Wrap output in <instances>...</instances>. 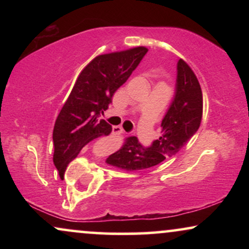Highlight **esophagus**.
Returning <instances> with one entry per match:
<instances>
[{
	"label": "esophagus",
	"instance_id": "esophagus-1",
	"mask_svg": "<svg viewBox=\"0 0 249 249\" xmlns=\"http://www.w3.org/2000/svg\"><path fill=\"white\" fill-rule=\"evenodd\" d=\"M112 133L115 134V136H119V134L124 133V130H123L122 126H113L112 127Z\"/></svg>",
	"mask_w": 249,
	"mask_h": 249
}]
</instances>
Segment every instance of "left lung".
Wrapping results in <instances>:
<instances>
[{"label":"left lung","instance_id":"8db88e82","mask_svg":"<svg viewBox=\"0 0 249 249\" xmlns=\"http://www.w3.org/2000/svg\"><path fill=\"white\" fill-rule=\"evenodd\" d=\"M177 87L172 104L161 122V136L150 147L137 137H128L107 164L126 171H139L172 158L198 131L202 118V92L196 73L184 59L177 65Z\"/></svg>","mask_w":249,"mask_h":249}]
</instances>
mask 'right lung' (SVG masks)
<instances>
[{"instance_id": "obj_1", "label": "right lung", "mask_w": 249, "mask_h": 249, "mask_svg": "<svg viewBox=\"0 0 249 249\" xmlns=\"http://www.w3.org/2000/svg\"><path fill=\"white\" fill-rule=\"evenodd\" d=\"M147 51L136 47L99 55L79 73L53 126V164L59 177L88 142L111 133L112 127L101 116Z\"/></svg>"}]
</instances>
